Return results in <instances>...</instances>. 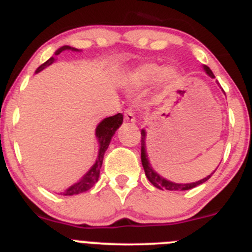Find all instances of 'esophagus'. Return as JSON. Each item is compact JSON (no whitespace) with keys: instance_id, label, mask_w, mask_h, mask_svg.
<instances>
[{"instance_id":"esophagus-1","label":"esophagus","mask_w":252,"mask_h":252,"mask_svg":"<svg viewBox=\"0 0 252 252\" xmlns=\"http://www.w3.org/2000/svg\"><path fill=\"white\" fill-rule=\"evenodd\" d=\"M125 120L127 122H135V114H133V111L131 108H127V110L125 111Z\"/></svg>"}]
</instances>
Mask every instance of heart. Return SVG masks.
Returning <instances> with one entry per match:
<instances>
[{"label": "heart", "mask_w": 252, "mask_h": 252, "mask_svg": "<svg viewBox=\"0 0 252 252\" xmlns=\"http://www.w3.org/2000/svg\"><path fill=\"white\" fill-rule=\"evenodd\" d=\"M177 72L174 67H161L155 63H145L138 66L128 75L127 82L132 87H144L158 78L162 84H168L176 78Z\"/></svg>", "instance_id": "heart-1"}]
</instances>
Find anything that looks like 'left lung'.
<instances>
[{
  "label": "left lung",
  "mask_w": 252,
  "mask_h": 252,
  "mask_svg": "<svg viewBox=\"0 0 252 252\" xmlns=\"http://www.w3.org/2000/svg\"><path fill=\"white\" fill-rule=\"evenodd\" d=\"M204 70H205V72L210 76V77H212V78L215 77V76H214V73H212V71L210 70V67H207V66H205V64H204ZM145 140H146V131L142 128L141 130V162H142V166H144L145 175H146V177L149 179V181L154 185L155 188L160 189V190H168V191L190 190V189L196 188L197 185H201V184H204V182H206L207 180L211 177V175L215 172L214 171L211 175L206 176L205 179L200 180V181L191 182V184H176V182L168 181V180H166L165 177L160 176V175L155 171L154 168H152L151 163H150V161H149V158H147L146 144H145Z\"/></svg>",
  "instance_id": "1"
}]
</instances>
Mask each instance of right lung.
<instances>
[{"label":"right lung","instance_id":"add662e5","mask_svg":"<svg viewBox=\"0 0 252 252\" xmlns=\"http://www.w3.org/2000/svg\"><path fill=\"white\" fill-rule=\"evenodd\" d=\"M64 50L78 51L77 48L70 47V46H62V47H60L59 50L55 52V56L60 55L62 51ZM54 62H55V57L52 56L51 59H48L45 63H42L40 67L37 68L36 73L42 71L43 68H46L47 66L52 64ZM122 121H124V116H122V114H117L115 115V116L106 117V119H103L102 121L97 125V127H96V133H94L98 141V155H97V158H96V162L92 165V167L90 168L89 171H87L84 176L81 177L76 184L71 185L67 190H64V192H61V195L71 196V195H77V193L85 192V191L90 190V189H91L96 182H97L98 177H100L101 166H102L103 155H105L106 150H107L108 145H110L112 136L115 135L117 128L122 125Z\"/></svg>","mask_w":252,"mask_h":252}]
</instances>
